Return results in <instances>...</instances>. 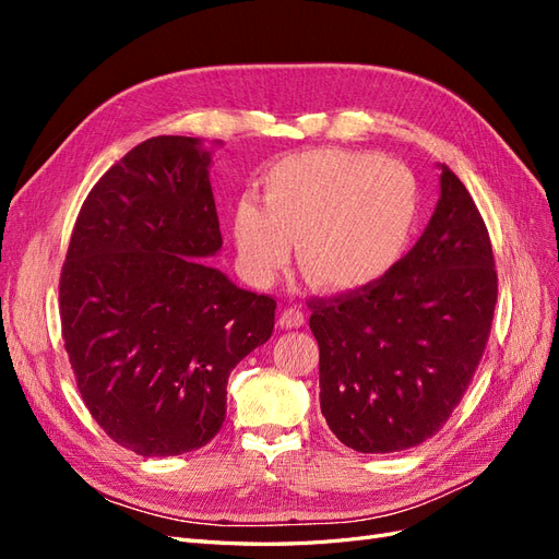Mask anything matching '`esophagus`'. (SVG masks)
Here are the masks:
<instances>
[{"label": "esophagus", "mask_w": 559, "mask_h": 559, "mask_svg": "<svg viewBox=\"0 0 559 559\" xmlns=\"http://www.w3.org/2000/svg\"><path fill=\"white\" fill-rule=\"evenodd\" d=\"M302 324H306V314H302L300 308H286L280 314V326L282 329H298Z\"/></svg>", "instance_id": "34e87169"}]
</instances>
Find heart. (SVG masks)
<instances>
[{
    "instance_id": "b5f03b06",
    "label": "heart",
    "mask_w": 559,
    "mask_h": 559,
    "mask_svg": "<svg viewBox=\"0 0 559 559\" xmlns=\"http://www.w3.org/2000/svg\"><path fill=\"white\" fill-rule=\"evenodd\" d=\"M259 183L263 205L240 198L233 235L242 263L261 282L289 263L298 240L312 286L361 289L394 267L417 226V179L370 151H300L270 165Z\"/></svg>"
}]
</instances>
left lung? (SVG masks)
<instances>
[{
    "label": "left lung",
    "mask_w": 559,
    "mask_h": 559,
    "mask_svg": "<svg viewBox=\"0 0 559 559\" xmlns=\"http://www.w3.org/2000/svg\"><path fill=\"white\" fill-rule=\"evenodd\" d=\"M495 306L485 222L441 165V198L415 247L378 282L310 302L321 415L337 441L384 454L431 438L476 373Z\"/></svg>",
    "instance_id": "1"
}]
</instances>
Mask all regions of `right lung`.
I'll return each mask as SVG.
<instances>
[{"label":"right lung","mask_w":559,"mask_h":559,"mask_svg":"<svg viewBox=\"0 0 559 559\" xmlns=\"http://www.w3.org/2000/svg\"><path fill=\"white\" fill-rule=\"evenodd\" d=\"M210 165L198 138L160 134L128 151L83 202L62 265L81 399L142 456L207 445L226 419L230 370L275 329V298L205 261L224 245Z\"/></svg>","instance_id":"add662e5"}]
</instances>
